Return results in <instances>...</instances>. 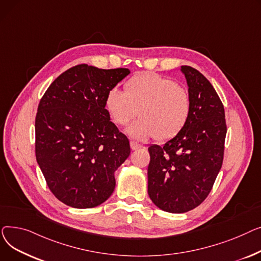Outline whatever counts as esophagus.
<instances>
[{"label":"esophagus","instance_id":"esophagus-1","mask_svg":"<svg viewBox=\"0 0 261 261\" xmlns=\"http://www.w3.org/2000/svg\"><path fill=\"white\" fill-rule=\"evenodd\" d=\"M141 147H142V145H141V144L137 143V142H135V141H130V148H132L133 150L138 149V148H141Z\"/></svg>","mask_w":261,"mask_h":261}]
</instances>
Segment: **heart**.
<instances>
[{
    "label": "heart",
    "instance_id": "obj_1",
    "mask_svg": "<svg viewBox=\"0 0 261 261\" xmlns=\"http://www.w3.org/2000/svg\"><path fill=\"white\" fill-rule=\"evenodd\" d=\"M125 91L112 88L106 95L105 107L119 126H124L138 115L127 133L136 139L155 137L165 142L177 137L191 116L189 91L174 80L155 72L138 73L125 83Z\"/></svg>",
    "mask_w": 261,
    "mask_h": 261
}]
</instances>
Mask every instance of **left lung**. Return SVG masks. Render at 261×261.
<instances>
[{
    "label": "left lung",
    "mask_w": 261,
    "mask_h": 261,
    "mask_svg": "<svg viewBox=\"0 0 261 261\" xmlns=\"http://www.w3.org/2000/svg\"><path fill=\"white\" fill-rule=\"evenodd\" d=\"M192 101L186 127L163 146L148 147L147 192L168 213H186L201 204L220 171L226 123L215 88L197 69L183 65Z\"/></svg>",
    "instance_id": "obj_1"
}]
</instances>
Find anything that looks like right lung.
<instances>
[{"label":"right lung","mask_w":261,"mask_h":261,"mask_svg":"<svg viewBox=\"0 0 261 261\" xmlns=\"http://www.w3.org/2000/svg\"><path fill=\"white\" fill-rule=\"evenodd\" d=\"M127 68L75 65L49 85L36 116V158L61 202L90 208L113 194L115 171L130 154L127 137L105 110L109 91Z\"/></svg>","instance_id":"obj_1"}]
</instances>
